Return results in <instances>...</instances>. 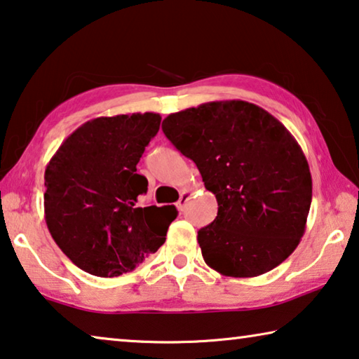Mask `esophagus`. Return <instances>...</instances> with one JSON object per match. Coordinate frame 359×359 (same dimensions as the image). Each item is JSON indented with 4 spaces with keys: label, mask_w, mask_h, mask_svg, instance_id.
<instances>
[{
    "label": "esophagus",
    "mask_w": 359,
    "mask_h": 359,
    "mask_svg": "<svg viewBox=\"0 0 359 359\" xmlns=\"http://www.w3.org/2000/svg\"><path fill=\"white\" fill-rule=\"evenodd\" d=\"M189 197H191V191H183V192H181L180 201L176 202V207H178L180 211L184 210V205H186L187 201H189Z\"/></svg>",
    "instance_id": "34e87169"
}]
</instances>
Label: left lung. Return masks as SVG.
Returning <instances> with one entry per match:
<instances>
[{"instance_id":"1","label":"left lung","mask_w":359,"mask_h":359,"mask_svg":"<svg viewBox=\"0 0 359 359\" xmlns=\"http://www.w3.org/2000/svg\"><path fill=\"white\" fill-rule=\"evenodd\" d=\"M162 130L218 201V216L197 235L205 262L235 278L280 266L312 203L307 158L286 127L256 104L226 100L170 114Z\"/></svg>"}]
</instances>
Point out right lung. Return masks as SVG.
Returning a JSON list of instances; mask_svg holds the SVG:
<instances>
[{
    "label": "right lung",
    "mask_w": 359,
    "mask_h": 359,
    "mask_svg": "<svg viewBox=\"0 0 359 359\" xmlns=\"http://www.w3.org/2000/svg\"><path fill=\"white\" fill-rule=\"evenodd\" d=\"M162 117H97L69 135L47 163L44 215L52 238L84 272L113 278L140 266L165 242L178 211L138 207L148 180L137 173Z\"/></svg>",
    "instance_id": "1"
}]
</instances>
